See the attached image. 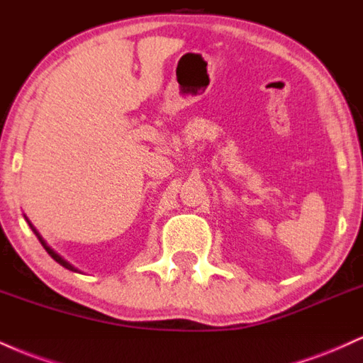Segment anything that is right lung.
Here are the masks:
<instances>
[{"label":"right lung","instance_id":"add662e5","mask_svg":"<svg viewBox=\"0 0 363 363\" xmlns=\"http://www.w3.org/2000/svg\"><path fill=\"white\" fill-rule=\"evenodd\" d=\"M28 224H30V223H28ZM30 228H32V231H33V233H35V236L38 238V241H40V245H42V246H44V248H45V251H47V253H49V255H50V257H52V258L55 259V262H57V263H59V265H62L64 268H67V270H72V272H76V268H74V267H72V265H69V263H67V262H66V259H64V258H61V257H59V255H57V253H55V251H54V250H50V248H49V246H47V245H45V241H44V240H42V238H40V234H38V233L35 231V229H33V225H32V224H30Z\"/></svg>","mask_w":363,"mask_h":363}]
</instances>
